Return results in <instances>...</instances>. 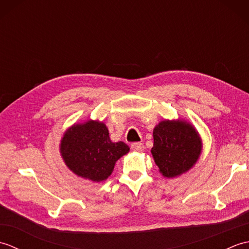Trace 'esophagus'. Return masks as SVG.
Masks as SVG:
<instances>
[{
	"label": "esophagus",
	"mask_w": 249,
	"mask_h": 249,
	"mask_svg": "<svg viewBox=\"0 0 249 249\" xmlns=\"http://www.w3.org/2000/svg\"><path fill=\"white\" fill-rule=\"evenodd\" d=\"M131 150L134 152H142L144 150V145L142 143H133L131 144Z\"/></svg>",
	"instance_id": "esophagus-1"
}]
</instances>
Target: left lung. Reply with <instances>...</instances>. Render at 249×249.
<instances>
[{"mask_svg": "<svg viewBox=\"0 0 249 249\" xmlns=\"http://www.w3.org/2000/svg\"><path fill=\"white\" fill-rule=\"evenodd\" d=\"M151 153L165 178L187 172L199 160L202 142L194 126L185 120H163L153 130Z\"/></svg>", "mask_w": 249, "mask_h": 249, "instance_id": "left-lung-1", "label": "left lung"}]
</instances>
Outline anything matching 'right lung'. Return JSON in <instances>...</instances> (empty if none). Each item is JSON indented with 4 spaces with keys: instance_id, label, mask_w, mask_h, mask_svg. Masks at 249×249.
I'll return each instance as SVG.
<instances>
[{
    "instance_id": "obj_1",
    "label": "right lung",
    "mask_w": 249,
    "mask_h": 249,
    "mask_svg": "<svg viewBox=\"0 0 249 249\" xmlns=\"http://www.w3.org/2000/svg\"><path fill=\"white\" fill-rule=\"evenodd\" d=\"M60 152L66 166L78 177L102 182L112 173L115 162L129 152V146L111 141L103 122L89 120L65 131Z\"/></svg>"
}]
</instances>
